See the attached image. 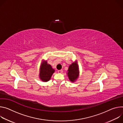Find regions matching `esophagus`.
Segmentation results:
<instances>
[{"label": "esophagus", "instance_id": "obj_1", "mask_svg": "<svg viewBox=\"0 0 123 123\" xmlns=\"http://www.w3.org/2000/svg\"><path fill=\"white\" fill-rule=\"evenodd\" d=\"M62 72H63V70H62H62H60L58 71V73H60V74H61V73H62Z\"/></svg>", "mask_w": 123, "mask_h": 123}]
</instances>
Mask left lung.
Masks as SVG:
<instances>
[{"label":"left lung","mask_w":123,"mask_h":123,"mask_svg":"<svg viewBox=\"0 0 123 123\" xmlns=\"http://www.w3.org/2000/svg\"><path fill=\"white\" fill-rule=\"evenodd\" d=\"M67 74L69 79L72 82H73L78 78V65L76 62H74L69 66Z\"/></svg>","instance_id":"8db88e82"}]
</instances>
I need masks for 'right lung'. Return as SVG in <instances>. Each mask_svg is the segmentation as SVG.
<instances>
[{"mask_svg": "<svg viewBox=\"0 0 123 123\" xmlns=\"http://www.w3.org/2000/svg\"><path fill=\"white\" fill-rule=\"evenodd\" d=\"M55 70L53 69L51 65L44 62L42 64L39 73L40 79L43 81H47L50 80Z\"/></svg>", "mask_w": 123, "mask_h": 123, "instance_id": "add662e5", "label": "right lung"}]
</instances>
